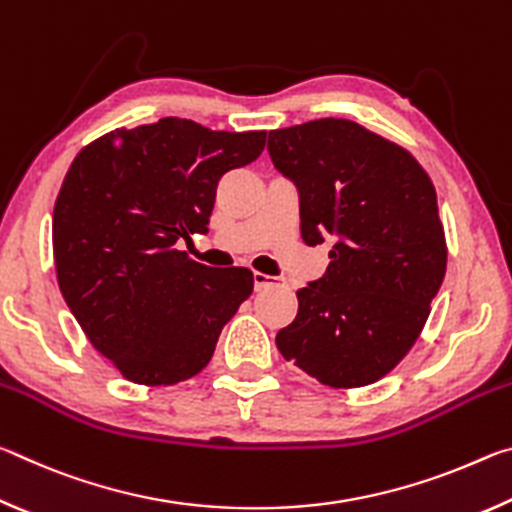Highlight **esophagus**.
<instances>
[{"label": "esophagus", "mask_w": 512, "mask_h": 512, "mask_svg": "<svg viewBox=\"0 0 512 512\" xmlns=\"http://www.w3.org/2000/svg\"><path fill=\"white\" fill-rule=\"evenodd\" d=\"M253 280H255V289L257 291H264L268 287H273V284H277V277H271V275L259 273V271L253 273Z\"/></svg>", "instance_id": "1"}]
</instances>
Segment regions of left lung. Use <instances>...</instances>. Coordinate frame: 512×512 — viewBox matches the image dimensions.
I'll return each mask as SVG.
<instances>
[{
  "instance_id": "left-lung-1",
  "label": "left lung",
  "mask_w": 512,
  "mask_h": 512,
  "mask_svg": "<svg viewBox=\"0 0 512 512\" xmlns=\"http://www.w3.org/2000/svg\"><path fill=\"white\" fill-rule=\"evenodd\" d=\"M300 196L307 246L334 239L325 275L300 289L275 336L282 357L332 388L386 377L418 341L447 268L436 189L413 155L350 119L268 133Z\"/></svg>"
}]
</instances>
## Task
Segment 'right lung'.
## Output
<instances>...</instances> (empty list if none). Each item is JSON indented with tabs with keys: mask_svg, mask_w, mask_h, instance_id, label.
<instances>
[{
	"mask_svg": "<svg viewBox=\"0 0 512 512\" xmlns=\"http://www.w3.org/2000/svg\"><path fill=\"white\" fill-rule=\"evenodd\" d=\"M264 142L266 131L164 117L74 158L54 205L58 287L121 377L171 386L198 375L253 293L248 268L198 264L176 244L205 235L223 173L257 160Z\"/></svg>",
	"mask_w": 512,
	"mask_h": 512,
	"instance_id": "add662e5",
	"label": "right lung"
}]
</instances>
